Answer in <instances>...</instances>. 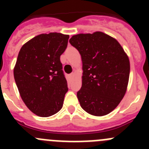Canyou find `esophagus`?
Masks as SVG:
<instances>
[{
    "label": "esophagus",
    "mask_w": 149,
    "mask_h": 149,
    "mask_svg": "<svg viewBox=\"0 0 149 149\" xmlns=\"http://www.w3.org/2000/svg\"><path fill=\"white\" fill-rule=\"evenodd\" d=\"M70 77H74V73H72V74H71Z\"/></svg>",
    "instance_id": "obj_1"
}]
</instances>
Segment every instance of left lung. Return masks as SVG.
<instances>
[{
	"label": "left lung",
	"instance_id": "8db88e82",
	"mask_svg": "<svg viewBox=\"0 0 149 149\" xmlns=\"http://www.w3.org/2000/svg\"><path fill=\"white\" fill-rule=\"evenodd\" d=\"M69 42L82 60V86L77 93L81 107L95 116L107 115L127 91L128 56L115 38L101 31L74 35Z\"/></svg>",
	"mask_w": 149,
	"mask_h": 149
}]
</instances>
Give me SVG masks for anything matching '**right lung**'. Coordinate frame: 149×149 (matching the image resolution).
<instances>
[{"instance_id":"1","label":"right lung","mask_w":149,"mask_h":149,"mask_svg":"<svg viewBox=\"0 0 149 149\" xmlns=\"http://www.w3.org/2000/svg\"><path fill=\"white\" fill-rule=\"evenodd\" d=\"M69 36L42 33L24 44L18 53L13 74L22 101L40 117L54 115L63 107L67 81L60 56Z\"/></svg>"}]
</instances>
